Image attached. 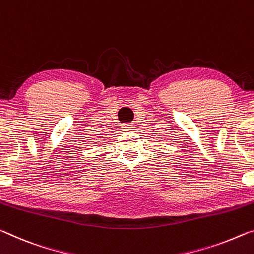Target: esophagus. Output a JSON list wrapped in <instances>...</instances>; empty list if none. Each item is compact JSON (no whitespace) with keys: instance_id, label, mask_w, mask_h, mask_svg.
<instances>
[{"instance_id":"1","label":"esophagus","mask_w":254,"mask_h":254,"mask_svg":"<svg viewBox=\"0 0 254 254\" xmlns=\"http://www.w3.org/2000/svg\"><path fill=\"white\" fill-rule=\"evenodd\" d=\"M124 130H127V131H131L132 128L134 127V126L133 124H123V127H122Z\"/></svg>"}]
</instances>
